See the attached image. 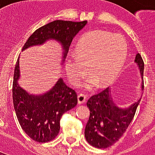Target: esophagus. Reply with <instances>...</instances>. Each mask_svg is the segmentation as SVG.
<instances>
[{"instance_id": "34e87169", "label": "esophagus", "mask_w": 155, "mask_h": 155, "mask_svg": "<svg viewBox=\"0 0 155 155\" xmlns=\"http://www.w3.org/2000/svg\"><path fill=\"white\" fill-rule=\"evenodd\" d=\"M86 102V96L84 94H80L78 95V104H83Z\"/></svg>"}]
</instances>
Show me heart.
<instances>
[{"label":"heart","mask_w":155,"mask_h":155,"mask_svg":"<svg viewBox=\"0 0 155 155\" xmlns=\"http://www.w3.org/2000/svg\"><path fill=\"white\" fill-rule=\"evenodd\" d=\"M127 55V44L123 37L107 31H92L80 40L74 55L67 56L65 70L74 85L81 84L88 69L87 89H92L96 84L105 87L115 80Z\"/></svg>","instance_id":"obj_1"}]
</instances>
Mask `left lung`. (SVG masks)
<instances>
[{
    "label": "left lung",
    "mask_w": 155,
    "mask_h": 155,
    "mask_svg": "<svg viewBox=\"0 0 155 155\" xmlns=\"http://www.w3.org/2000/svg\"><path fill=\"white\" fill-rule=\"evenodd\" d=\"M135 62L140 69L143 89L144 61L140 53L136 54ZM140 99L127 108H121L113 102L109 88L93 95L87 102L90 114L84 130L85 139L89 145L106 149L117 141L132 121Z\"/></svg>",
    "instance_id": "obj_1"
}]
</instances>
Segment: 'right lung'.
I'll return each mask as SVG.
<instances>
[{
  "label": "right lung",
  "mask_w": 155,
  "mask_h": 155,
  "mask_svg": "<svg viewBox=\"0 0 155 155\" xmlns=\"http://www.w3.org/2000/svg\"><path fill=\"white\" fill-rule=\"evenodd\" d=\"M87 21L73 22L55 20L38 28L25 42L23 50L56 40L62 47V63L75 35L86 25ZM19 57L13 81V103L19 125L34 141L45 143L56 138L60 130V120L64 113L77 104V94L66 86L61 78L52 89L42 95L29 94L19 86Z\"/></svg>",
  "instance_id": "1"
}]
</instances>
